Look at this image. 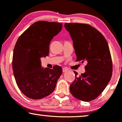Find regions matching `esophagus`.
<instances>
[{
    "label": "esophagus",
    "mask_w": 122,
    "mask_h": 122,
    "mask_svg": "<svg viewBox=\"0 0 122 122\" xmlns=\"http://www.w3.org/2000/svg\"><path fill=\"white\" fill-rule=\"evenodd\" d=\"M68 71V69H66V68H63V73H65V72H66V71Z\"/></svg>",
    "instance_id": "1"
}]
</instances>
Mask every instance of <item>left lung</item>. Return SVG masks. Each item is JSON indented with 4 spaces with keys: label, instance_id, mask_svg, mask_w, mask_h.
<instances>
[{
    "label": "left lung",
    "instance_id": "left-lung-1",
    "mask_svg": "<svg viewBox=\"0 0 122 122\" xmlns=\"http://www.w3.org/2000/svg\"><path fill=\"white\" fill-rule=\"evenodd\" d=\"M73 42L76 61L87 63L86 72L70 85V92L76 99L89 102L96 99L107 86L112 75V61L104 36L88 24L65 23Z\"/></svg>",
    "mask_w": 122,
    "mask_h": 122
}]
</instances>
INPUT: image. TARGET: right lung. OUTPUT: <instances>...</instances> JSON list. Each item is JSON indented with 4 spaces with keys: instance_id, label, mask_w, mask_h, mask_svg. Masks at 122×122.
Here are the masks:
<instances>
[{
    "instance_id": "1",
    "label": "right lung",
    "mask_w": 122,
    "mask_h": 122,
    "mask_svg": "<svg viewBox=\"0 0 122 122\" xmlns=\"http://www.w3.org/2000/svg\"><path fill=\"white\" fill-rule=\"evenodd\" d=\"M62 24L46 21L33 23L18 38L13 51V71L20 91L27 97L39 99L51 94L62 68H42L41 58L49 55V44L62 29Z\"/></svg>"
}]
</instances>
